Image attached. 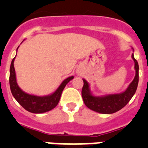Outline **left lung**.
Masks as SVG:
<instances>
[{
  "label": "left lung",
  "mask_w": 148,
  "mask_h": 148,
  "mask_svg": "<svg viewBox=\"0 0 148 148\" xmlns=\"http://www.w3.org/2000/svg\"><path fill=\"white\" fill-rule=\"evenodd\" d=\"M131 57L134 61L136 75L133 80L124 92L96 96L91 92L90 84L83 78L84 86L82 91V99L85 105L89 109L102 114H112L122 109L130 101L136 91L138 83V62L134 58L133 53Z\"/></svg>",
  "instance_id": "obj_1"
}]
</instances>
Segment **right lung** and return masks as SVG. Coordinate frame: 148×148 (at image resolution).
Here are the masks:
<instances>
[{
	"mask_svg": "<svg viewBox=\"0 0 148 148\" xmlns=\"http://www.w3.org/2000/svg\"><path fill=\"white\" fill-rule=\"evenodd\" d=\"M17 49V50H18ZM16 57V56H15ZM15 57L11 62L10 70V85L12 95L21 105L26 110L32 113H43L53 110L58 104L63 90L74 77L70 76L63 81L58 89L53 92L44 96H38L27 93L19 87L16 80L14 61Z\"/></svg>",
	"mask_w": 148,
	"mask_h": 148,
	"instance_id": "1",
	"label": "right lung"
}]
</instances>
